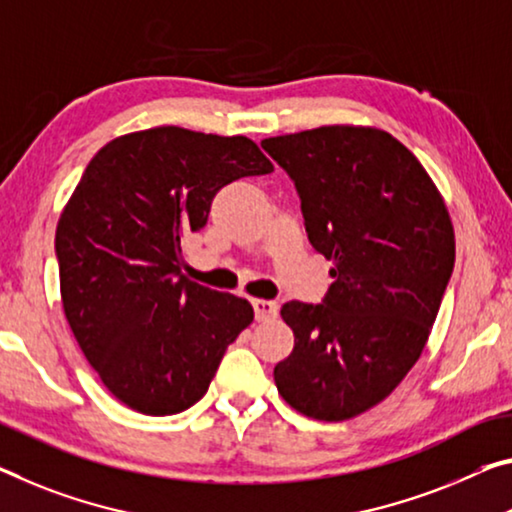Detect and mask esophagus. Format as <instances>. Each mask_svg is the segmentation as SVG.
Segmentation results:
<instances>
[{
	"label": "esophagus",
	"mask_w": 512,
	"mask_h": 512,
	"mask_svg": "<svg viewBox=\"0 0 512 512\" xmlns=\"http://www.w3.org/2000/svg\"><path fill=\"white\" fill-rule=\"evenodd\" d=\"M254 313H256V320L258 322H265V320H272L277 318L279 313V304L274 300H254Z\"/></svg>",
	"instance_id": "34e87169"
}]
</instances>
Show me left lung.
Listing matches in <instances>:
<instances>
[{"mask_svg":"<svg viewBox=\"0 0 512 512\" xmlns=\"http://www.w3.org/2000/svg\"><path fill=\"white\" fill-rule=\"evenodd\" d=\"M263 148L293 178L313 249L334 261L322 304L281 306L295 348L274 382L304 416L352 419L426 348L455 263L451 217L423 164L384 130L322 125Z\"/></svg>","mask_w":512,"mask_h":512,"instance_id":"8db88e82","label":"left lung"}]
</instances>
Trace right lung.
<instances>
[{
  "instance_id": "1",
  "label": "right lung",
  "mask_w": 512,
  "mask_h": 512,
  "mask_svg": "<svg viewBox=\"0 0 512 512\" xmlns=\"http://www.w3.org/2000/svg\"><path fill=\"white\" fill-rule=\"evenodd\" d=\"M274 171L254 141L176 125L116 137L93 155L57 224L61 304L102 384L148 416L208 391L254 320L247 300L180 274L183 240L224 185Z\"/></svg>"
}]
</instances>
